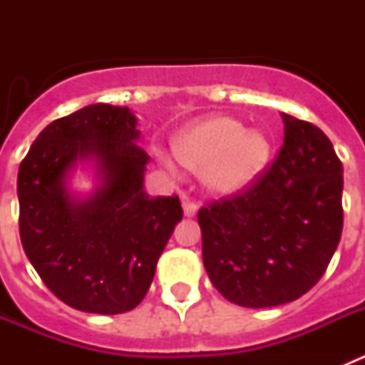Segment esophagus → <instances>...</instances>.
Instances as JSON below:
<instances>
[{
    "label": "esophagus",
    "mask_w": 365,
    "mask_h": 365,
    "mask_svg": "<svg viewBox=\"0 0 365 365\" xmlns=\"http://www.w3.org/2000/svg\"><path fill=\"white\" fill-rule=\"evenodd\" d=\"M182 210H185L186 217H193L197 214V205H193L192 201H182Z\"/></svg>",
    "instance_id": "obj_1"
}]
</instances>
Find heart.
<instances>
[{
	"mask_svg": "<svg viewBox=\"0 0 365 365\" xmlns=\"http://www.w3.org/2000/svg\"><path fill=\"white\" fill-rule=\"evenodd\" d=\"M270 140L263 131L245 130L230 117H210L179 133L173 151L190 170H201L202 185L230 195L248 188L270 160ZM172 168L170 160H164Z\"/></svg>",
	"mask_w": 365,
	"mask_h": 365,
	"instance_id": "b5f03b06",
	"label": "heart"
}]
</instances>
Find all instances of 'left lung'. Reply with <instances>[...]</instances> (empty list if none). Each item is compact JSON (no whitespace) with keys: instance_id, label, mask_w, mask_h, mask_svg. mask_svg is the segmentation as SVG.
<instances>
[{"instance_id":"1","label":"left lung","mask_w":365,"mask_h":365,"mask_svg":"<svg viewBox=\"0 0 365 365\" xmlns=\"http://www.w3.org/2000/svg\"><path fill=\"white\" fill-rule=\"evenodd\" d=\"M282 118L274 163L248 188L197 214L208 278L241 307H276L311 291L344 227V168L333 144L311 122Z\"/></svg>"}]
</instances>
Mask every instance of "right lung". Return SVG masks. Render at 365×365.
I'll use <instances>...</instances> for the list:
<instances>
[{
  "instance_id": "1",
  "label": "right lung",
  "mask_w": 365,
  "mask_h": 365,
  "mask_svg": "<svg viewBox=\"0 0 365 365\" xmlns=\"http://www.w3.org/2000/svg\"><path fill=\"white\" fill-rule=\"evenodd\" d=\"M128 108L93 104L51 122L19 164V237L32 267L58 299L96 314L143 302L182 208L177 195L150 197V160ZM95 158L101 186L76 202L65 177Z\"/></svg>"
}]
</instances>
